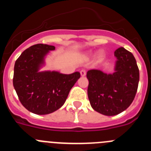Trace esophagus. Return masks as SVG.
Segmentation results:
<instances>
[{"instance_id": "obj_1", "label": "esophagus", "mask_w": 151, "mask_h": 151, "mask_svg": "<svg viewBox=\"0 0 151 151\" xmlns=\"http://www.w3.org/2000/svg\"><path fill=\"white\" fill-rule=\"evenodd\" d=\"M80 74H81V76L82 77L85 76V75H86V71H85V69H82V70L80 71Z\"/></svg>"}]
</instances>
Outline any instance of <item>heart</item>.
<instances>
[{
  "mask_svg": "<svg viewBox=\"0 0 151 151\" xmlns=\"http://www.w3.org/2000/svg\"><path fill=\"white\" fill-rule=\"evenodd\" d=\"M89 56H92V54L91 53H89L88 54ZM104 53H103L102 51H99L98 53L97 54V55H96V60L98 61H101L103 60V58H104Z\"/></svg>",
  "mask_w": 151,
  "mask_h": 151,
  "instance_id": "b5f03b06",
  "label": "heart"
}]
</instances>
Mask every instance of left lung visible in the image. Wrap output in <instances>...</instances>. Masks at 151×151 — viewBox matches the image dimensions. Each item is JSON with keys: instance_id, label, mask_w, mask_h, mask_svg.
Masks as SVG:
<instances>
[{"instance_id": "8db88e82", "label": "left lung", "mask_w": 151, "mask_h": 151, "mask_svg": "<svg viewBox=\"0 0 151 151\" xmlns=\"http://www.w3.org/2000/svg\"><path fill=\"white\" fill-rule=\"evenodd\" d=\"M116 58L114 73H105L99 69L87 73L88 96L91 106L105 116H115L125 110L135 97L139 69L133 54L124 47L114 52Z\"/></svg>"}]
</instances>
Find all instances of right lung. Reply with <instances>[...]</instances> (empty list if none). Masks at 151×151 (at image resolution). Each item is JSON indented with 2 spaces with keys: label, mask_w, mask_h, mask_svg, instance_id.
Masks as SVG:
<instances>
[{
  "label": "right lung",
  "mask_w": 151,
  "mask_h": 151,
  "mask_svg": "<svg viewBox=\"0 0 151 151\" xmlns=\"http://www.w3.org/2000/svg\"><path fill=\"white\" fill-rule=\"evenodd\" d=\"M52 45L38 44L22 52L14 65L13 87L21 104L29 111L45 115L64 104L80 73L62 74L57 71H40Z\"/></svg>",
  "instance_id": "obj_1"
}]
</instances>
